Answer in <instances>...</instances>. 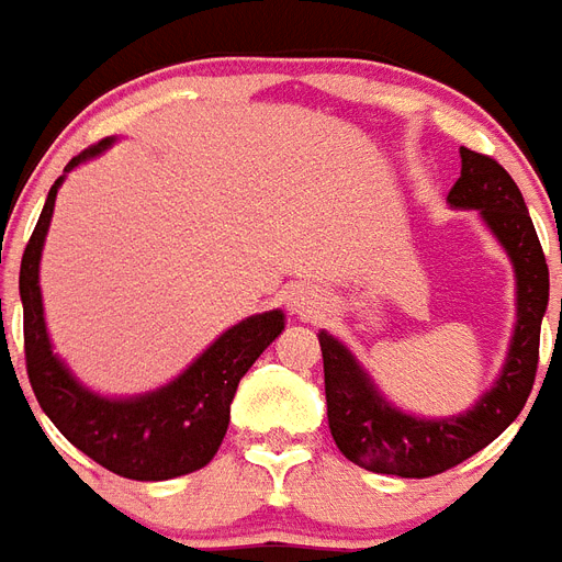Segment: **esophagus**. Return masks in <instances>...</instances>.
Wrapping results in <instances>:
<instances>
[{"label": "esophagus", "instance_id": "34e87169", "mask_svg": "<svg viewBox=\"0 0 562 562\" xmlns=\"http://www.w3.org/2000/svg\"><path fill=\"white\" fill-rule=\"evenodd\" d=\"M318 295L316 290H310V286L299 284L293 286L290 293H286V310L290 313H295V316H313V313H318Z\"/></svg>", "mask_w": 562, "mask_h": 562}]
</instances>
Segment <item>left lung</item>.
Returning a JSON list of instances; mask_svg holds the SVG:
<instances>
[{"instance_id":"obj_1","label":"left lung","mask_w":562,"mask_h":562,"mask_svg":"<svg viewBox=\"0 0 562 562\" xmlns=\"http://www.w3.org/2000/svg\"><path fill=\"white\" fill-rule=\"evenodd\" d=\"M459 154L461 177L447 203L450 209L479 211L510 258L516 281L514 334L499 376L473 406L450 417H420L394 406L351 348L318 330L330 435L345 459L371 473L426 479L461 464L514 424L537 376L540 325L549 310V263L540 237L508 170L467 147Z\"/></svg>"}]
</instances>
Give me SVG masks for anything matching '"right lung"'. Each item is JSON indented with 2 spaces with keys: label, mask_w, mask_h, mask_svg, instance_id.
Returning <instances> with one entry per match:
<instances>
[{
  "label": "right lung",
  "mask_w": 562,
  "mask_h": 562,
  "mask_svg": "<svg viewBox=\"0 0 562 562\" xmlns=\"http://www.w3.org/2000/svg\"><path fill=\"white\" fill-rule=\"evenodd\" d=\"M115 138H103L78 154L52 186L20 267L25 366L37 403L57 429L80 452L112 473L136 482H165L194 473L214 459L226 438L228 412L240 376L284 330V313L267 310L237 322L220 334L191 366L154 392L110 397L89 389L54 353L40 293V260L52 226L54 200L63 179L83 161L110 150ZM2 304V302H0ZM2 318V307H0Z\"/></svg>",
  "instance_id": "1"
}]
</instances>
